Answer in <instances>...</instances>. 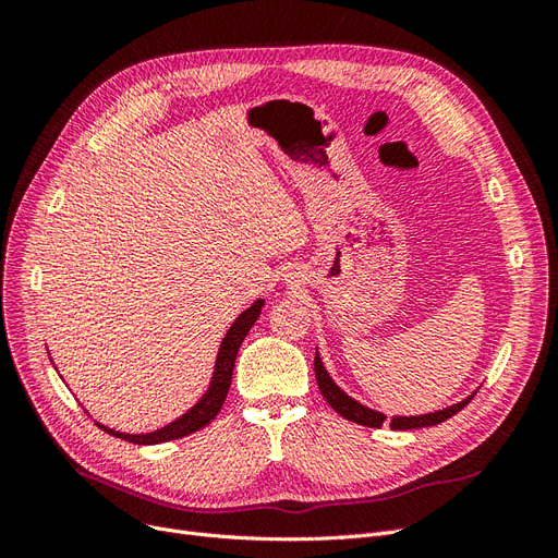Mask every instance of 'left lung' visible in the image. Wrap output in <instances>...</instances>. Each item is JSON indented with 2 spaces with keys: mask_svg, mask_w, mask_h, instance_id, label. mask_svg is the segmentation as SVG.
<instances>
[{
  "mask_svg": "<svg viewBox=\"0 0 558 558\" xmlns=\"http://www.w3.org/2000/svg\"><path fill=\"white\" fill-rule=\"evenodd\" d=\"M314 373H316V381H318L320 393H324V398L328 400V404H330V408H332L337 414H342L344 418L353 421V424L369 426V428H379V426L384 424V421H386L384 414H379V412H375V410L363 408V404H359L356 400H351L344 391H340V388L335 386V381H332V379L328 377V373H326L324 363H320L318 353H316V359H314ZM470 400H472V396H470L468 400L459 402V404H453V408H447V410H442V412L424 414V416H393V418H391V428H396V430H412V428L437 426V424H442V421L451 418L456 412H461Z\"/></svg>",
  "mask_w": 558,
  "mask_h": 558,
  "instance_id": "left-lung-1",
  "label": "left lung"
}]
</instances>
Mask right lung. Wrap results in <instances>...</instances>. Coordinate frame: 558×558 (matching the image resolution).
Instances as JSON below:
<instances>
[{"label": "right lung", "mask_w": 558, "mask_h": 558, "mask_svg": "<svg viewBox=\"0 0 558 558\" xmlns=\"http://www.w3.org/2000/svg\"><path fill=\"white\" fill-rule=\"evenodd\" d=\"M260 310H263V300L253 302V305L246 312H242L240 318L230 326L228 335L223 337L221 349H218L216 369H214L209 391L205 393V398H202L195 404L191 412H185L181 418L172 421L170 426H165V428H160L156 433H148V435H125V433H118V430H111V428H105V426H99V428H105L107 433L121 437V440H128L132 445H160V442L179 440V437H185V435H191V433H195L199 428H205L207 424H211V421L216 418V414L221 412L223 402H226L228 388H230V381H232L234 359H238V351H240V347L244 342L246 332L258 320Z\"/></svg>", "instance_id": "add662e5"}]
</instances>
